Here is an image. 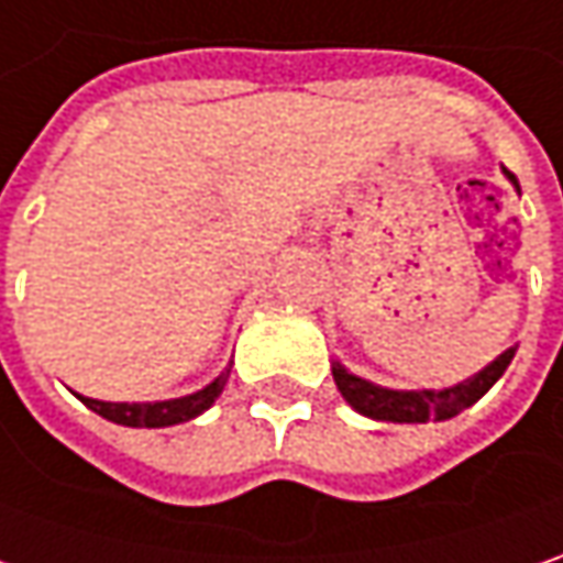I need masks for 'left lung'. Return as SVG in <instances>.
<instances>
[{
  "instance_id": "obj_1",
  "label": "left lung",
  "mask_w": 563,
  "mask_h": 563,
  "mask_svg": "<svg viewBox=\"0 0 563 563\" xmlns=\"http://www.w3.org/2000/svg\"><path fill=\"white\" fill-rule=\"evenodd\" d=\"M507 179L517 185V176L510 169H504ZM520 188V185H517ZM517 353V346H510L507 353H501L488 368H482L476 378L463 380L456 387H448V390H387V387H378L372 380H362L350 375L343 365L333 362V380L343 394V400L358 409L362 416L368 419H380V422H428V419H451L456 412L470 409V406L482 400L492 384L501 378L510 365V358Z\"/></svg>"
}]
</instances>
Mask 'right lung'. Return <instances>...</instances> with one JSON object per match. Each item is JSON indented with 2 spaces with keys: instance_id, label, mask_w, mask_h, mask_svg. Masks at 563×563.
Returning a JSON list of instances; mask_svg holds the SVG:
<instances>
[{
  "instance_id": "add662e5",
  "label": "right lung",
  "mask_w": 563,
  "mask_h": 563,
  "mask_svg": "<svg viewBox=\"0 0 563 563\" xmlns=\"http://www.w3.org/2000/svg\"><path fill=\"white\" fill-rule=\"evenodd\" d=\"M230 378V368L220 375V378L208 384L205 390L191 394V397H179V400H163V404H103V400H90V397H81V404L87 409H93L97 416L110 419L115 426H129V428H166V426H179V422H188L195 416H201L205 409H210V404L220 397L223 384Z\"/></svg>"
}]
</instances>
